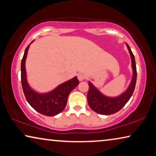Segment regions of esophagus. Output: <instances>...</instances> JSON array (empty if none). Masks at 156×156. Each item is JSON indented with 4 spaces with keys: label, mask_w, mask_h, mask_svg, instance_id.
Wrapping results in <instances>:
<instances>
[{
    "label": "esophagus",
    "mask_w": 156,
    "mask_h": 156,
    "mask_svg": "<svg viewBox=\"0 0 156 156\" xmlns=\"http://www.w3.org/2000/svg\"><path fill=\"white\" fill-rule=\"evenodd\" d=\"M77 77L80 81H83L85 79V75L83 73H79L77 74Z\"/></svg>",
    "instance_id": "esophagus-1"
}]
</instances>
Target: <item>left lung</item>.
Masks as SVG:
<instances>
[{
  "label": "left lung",
  "mask_w": 156,
  "mask_h": 156,
  "mask_svg": "<svg viewBox=\"0 0 156 156\" xmlns=\"http://www.w3.org/2000/svg\"><path fill=\"white\" fill-rule=\"evenodd\" d=\"M126 44L131 55V67L133 69L131 81L126 90L117 97H107L103 94L97 87L94 86L92 83L89 82V88L87 94V101L90 108L97 114L102 115L115 114L125 106L133 94L136 87V77H137L135 57L129 44L127 43H126Z\"/></svg>",
  "instance_id": "left-lung-1"
}]
</instances>
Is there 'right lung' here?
<instances>
[{
	"label": "right lung",
	"instance_id": "right-lung-1",
	"mask_svg": "<svg viewBox=\"0 0 156 156\" xmlns=\"http://www.w3.org/2000/svg\"><path fill=\"white\" fill-rule=\"evenodd\" d=\"M30 44L25 49L21 61V83L23 92L27 102L34 109L45 116H54L62 112L65 108L68 96L79 84V80L76 76H74L47 93H39L32 89L27 83L25 69V60Z\"/></svg>",
	"mask_w": 156,
	"mask_h": 156
}]
</instances>
